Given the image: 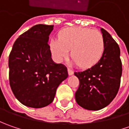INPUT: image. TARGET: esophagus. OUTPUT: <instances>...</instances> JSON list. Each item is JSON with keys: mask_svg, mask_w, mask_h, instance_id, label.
<instances>
[{"mask_svg": "<svg viewBox=\"0 0 129 129\" xmlns=\"http://www.w3.org/2000/svg\"><path fill=\"white\" fill-rule=\"evenodd\" d=\"M67 71H68V74H69V75H72L74 74V71H73L72 70H71V69H70V68H68Z\"/></svg>", "mask_w": 129, "mask_h": 129, "instance_id": "1", "label": "esophagus"}]
</instances>
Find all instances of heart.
Wrapping results in <instances>:
<instances>
[{
	"mask_svg": "<svg viewBox=\"0 0 129 129\" xmlns=\"http://www.w3.org/2000/svg\"><path fill=\"white\" fill-rule=\"evenodd\" d=\"M50 49L58 62L67 57L71 50L72 63L86 69L94 66L101 59L104 52V39L98 30L70 28L61 33L59 39H52Z\"/></svg>",
	"mask_w": 129,
	"mask_h": 129,
	"instance_id": "heart-1",
	"label": "heart"
}]
</instances>
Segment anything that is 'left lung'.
Here are the masks:
<instances>
[{
    "mask_svg": "<svg viewBox=\"0 0 129 129\" xmlns=\"http://www.w3.org/2000/svg\"><path fill=\"white\" fill-rule=\"evenodd\" d=\"M104 52L99 62L82 72H75L80 85L75 92L79 106L90 111L106 107L118 93L122 75L120 48L111 35L101 28Z\"/></svg>",
    "mask_w": 129,
    "mask_h": 129,
    "instance_id": "8db88e82",
    "label": "left lung"
}]
</instances>
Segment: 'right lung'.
Returning a JSON list of instances; mask_svg holds the SVG:
<instances>
[{"instance_id": "right-lung-1", "label": "right lung", "mask_w": 129, "mask_h": 129, "mask_svg": "<svg viewBox=\"0 0 129 129\" xmlns=\"http://www.w3.org/2000/svg\"><path fill=\"white\" fill-rule=\"evenodd\" d=\"M53 25L38 24L13 44L8 58L9 82L23 105L40 108L49 105L59 84L68 77L67 67L53 62L49 36Z\"/></svg>"}]
</instances>
